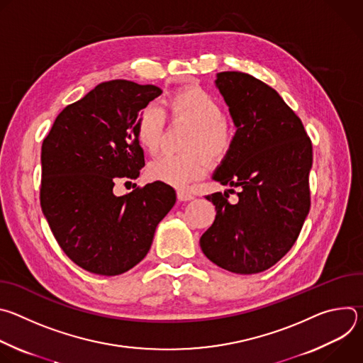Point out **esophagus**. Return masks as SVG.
Wrapping results in <instances>:
<instances>
[{"instance_id":"obj_1","label":"esophagus","mask_w":363,"mask_h":363,"mask_svg":"<svg viewBox=\"0 0 363 363\" xmlns=\"http://www.w3.org/2000/svg\"><path fill=\"white\" fill-rule=\"evenodd\" d=\"M177 196H178L179 201H191V199H194V195L186 192V191H178Z\"/></svg>"}]
</instances>
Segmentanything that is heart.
I'll list each match as a JSON object with an SVG mask.
<instances>
[{"mask_svg": "<svg viewBox=\"0 0 363 363\" xmlns=\"http://www.w3.org/2000/svg\"><path fill=\"white\" fill-rule=\"evenodd\" d=\"M168 109L174 119H181L192 125L194 130L188 140L186 153H164L147 165L150 181L162 182L174 188L184 189L191 182L202 178L210 168L208 160L221 161L230 153L235 132L224 118L223 108L208 91L188 86L177 90L168 97ZM165 112L155 103L145 106L135 121V136L139 145L155 153L160 147L165 129Z\"/></svg>", "mask_w": 363, "mask_h": 363, "instance_id": "obj_1", "label": "heart"}]
</instances>
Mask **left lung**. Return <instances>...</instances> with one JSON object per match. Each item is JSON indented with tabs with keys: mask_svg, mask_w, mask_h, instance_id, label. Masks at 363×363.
Instances as JSON below:
<instances>
[{
	"mask_svg": "<svg viewBox=\"0 0 363 363\" xmlns=\"http://www.w3.org/2000/svg\"><path fill=\"white\" fill-rule=\"evenodd\" d=\"M216 84L237 130L213 178L240 191L235 203L227 192L206 195L217 216L199 245L224 270L262 273L289 252L308 214L312 140L300 118L262 80L223 72Z\"/></svg>",
	"mask_w": 363,
	"mask_h": 363,
	"instance_id": "8db88e82",
	"label": "left lung"
}]
</instances>
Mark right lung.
Masks as SVG:
<instances>
[{
    "label": "right lung",
    "mask_w": 363,
    "mask_h": 363,
    "mask_svg": "<svg viewBox=\"0 0 363 363\" xmlns=\"http://www.w3.org/2000/svg\"><path fill=\"white\" fill-rule=\"evenodd\" d=\"M161 93L129 80L100 83L66 106L43 140L41 210L62 250L86 272L118 276L135 267L177 201L162 182L113 194L118 178L136 179L145 167L135 121Z\"/></svg>",
    "instance_id": "1"
}]
</instances>
